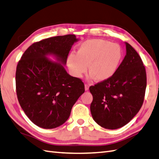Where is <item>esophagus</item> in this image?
<instances>
[{
	"label": "esophagus",
	"mask_w": 159,
	"mask_h": 159,
	"mask_svg": "<svg viewBox=\"0 0 159 159\" xmlns=\"http://www.w3.org/2000/svg\"><path fill=\"white\" fill-rule=\"evenodd\" d=\"M89 84H84V89H85V91H88L89 90Z\"/></svg>",
	"instance_id": "esophagus-1"
}]
</instances>
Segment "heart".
<instances>
[{
  "instance_id": "1",
  "label": "heart",
  "mask_w": 159,
  "mask_h": 159,
  "mask_svg": "<svg viewBox=\"0 0 159 159\" xmlns=\"http://www.w3.org/2000/svg\"><path fill=\"white\" fill-rule=\"evenodd\" d=\"M123 57V51L118 44L103 39L86 40L79 47L76 55L68 57V66L72 75L80 78L87 70L89 79L98 82L109 79L115 74Z\"/></svg>"
}]
</instances>
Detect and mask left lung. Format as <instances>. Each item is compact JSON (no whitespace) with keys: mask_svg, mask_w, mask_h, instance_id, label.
<instances>
[{"mask_svg":"<svg viewBox=\"0 0 159 159\" xmlns=\"http://www.w3.org/2000/svg\"><path fill=\"white\" fill-rule=\"evenodd\" d=\"M126 55L115 74L109 79L91 86L92 117L101 127L116 129L127 125L143 104L146 73L141 57L125 43Z\"/></svg>","mask_w":159,"mask_h":159,"instance_id":"8db88e82","label":"left lung"}]
</instances>
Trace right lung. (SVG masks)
<instances>
[{
	"instance_id": "right-lung-1",
	"label": "right lung",
	"mask_w": 159,
	"mask_h": 159,
	"mask_svg": "<svg viewBox=\"0 0 159 159\" xmlns=\"http://www.w3.org/2000/svg\"><path fill=\"white\" fill-rule=\"evenodd\" d=\"M79 40L74 34L42 40L30 46L18 62V101L38 127L53 129L64 124L84 92L82 80L70 75L64 68L70 51ZM49 56L56 61L50 60Z\"/></svg>"
}]
</instances>
